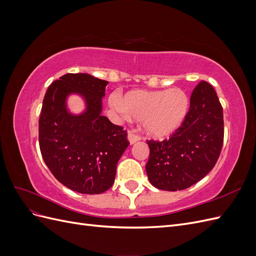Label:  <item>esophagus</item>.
Returning a JSON list of instances; mask_svg holds the SVG:
<instances>
[{"mask_svg":"<svg viewBox=\"0 0 256 256\" xmlns=\"http://www.w3.org/2000/svg\"><path fill=\"white\" fill-rule=\"evenodd\" d=\"M128 140L130 142V144H134L138 141L141 140V136L140 134H136L134 131H129L128 134Z\"/></svg>","mask_w":256,"mask_h":256,"instance_id":"1","label":"esophagus"}]
</instances>
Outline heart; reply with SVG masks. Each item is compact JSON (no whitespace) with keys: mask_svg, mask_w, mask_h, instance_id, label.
<instances>
[{"mask_svg":"<svg viewBox=\"0 0 256 256\" xmlns=\"http://www.w3.org/2000/svg\"><path fill=\"white\" fill-rule=\"evenodd\" d=\"M112 104L134 120H142L147 134L166 138L182 125L189 109V98L180 88L168 90H131L122 99L112 97Z\"/></svg>","mask_w":256,"mask_h":256,"instance_id":"b5f03b06","label":"heart"}]
</instances>
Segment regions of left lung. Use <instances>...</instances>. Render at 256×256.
I'll return each mask as SVG.
<instances>
[{
	"label": "left lung",
	"instance_id": "8db88e82",
	"mask_svg": "<svg viewBox=\"0 0 256 256\" xmlns=\"http://www.w3.org/2000/svg\"><path fill=\"white\" fill-rule=\"evenodd\" d=\"M223 109L212 85L200 81L193 90L187 115L168 138L147 140L150 158L146 173L160 190L191 187L218 161L223 145Z\"/></svg>",
	"mask_w": 256,
	"mask_h": 256
}]
</instances>
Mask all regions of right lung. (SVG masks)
<instances>
[{
    "label": "right lung",
    "mask_w": 256,
    "mask_h": 256,
    "mask_svg": "<svg viewBox=\"0 0 256 256\" xmlns=\"http://www.w3.org/2000/svg\"><path fill=\"white\" fill-rule=\"evenodd\" d=\"M109 83L88 74H66L51 83L40 116V147L53 176L84 194L110 189L116 166L129 145L127 130L102 114V98ZM70 92L84 96L88 109L74 116L66 110Z\"/></svg>",
    "instance_id": "obj_1"
}]
</instances>
